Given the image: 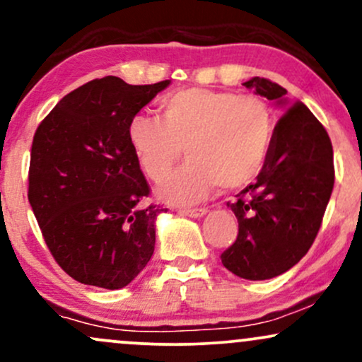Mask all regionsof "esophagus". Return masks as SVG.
Instances as JSON below:
<instances>
[{"label":"esophagus","mask_w":362,"mask_h":362,"mask_svg":"<svg viewBox=\"0 0 362 362\" xmlns=\"http://www.w3.org/2000/svg\"><path fill=\"white\" fill-rule=\"evenodd\" d=\"M180 216H189V218H202L207 213L206 207H195V209H178Z\"/></svg>","instance_id":"esophagus-1"}]
</instances>
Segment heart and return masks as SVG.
<instances>
[{
    "instance_id": "b5f03b06",
    "label": "heart",
    "mask_w": 362,
    "mask_h": 362,
    "mask_svg": "<svg viewBox=\"0 0 362 362\" xmlns=\"http://www.w3.org/2000/svg\"><path fill=\"white\" fill-rule=\"evenodd\" d=\"M160 112L161 117L132 115L127 139L139 167L155 182L163 180L185 148L189 160L158 189L163 201L194 204L214 187L236 190L259 177L276 131L264 100L194 86L161 98Z\"/></svg>"
}]
</instances>
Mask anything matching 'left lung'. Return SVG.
<instances>
[{
  "label": "left lung",
  "instance_id": "8db88e82",
  "mask_svg": "<svg viewBox=\"0 0 362 362\" xmlns=\"http://www.w3.org/2000/svg\"><path fill=\"white\" fill-rule=\"evenodd\" d=\"M243 85L286 114L257 182L228 202L238 236L221 262L242 279L264 281L289 271L317 238L334 189V149L325 127L305 103H291L281 85L259 76Z\"/></svg>",
  "mask_w": 362,
  "mask_h": 362
}]
</instances>
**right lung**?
Segmentation results:
<instances>
[{
  "label": "right lung",
  "mask_w": 362,
  "mask_h": 362,
  "mask_svg": "<svg viewBox=\"0 0 362 362\" xmlns=\"http://www.w3.org/2000/svg\"><path fill=\"white\" fill-rule=\"evenodd\" d=\"M168 85H127L117 76L88 81L37 127L28 202L52 257L81 284L124 288L155 252L163 209L141 206L149 185L127 122Z\"/></svg>",
  "instance_id": "obj_1"
}]
</instances>
